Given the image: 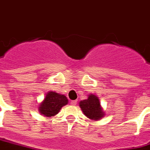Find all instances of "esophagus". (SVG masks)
<instances>
[{
    "label": "esophagus",
    "mask_w": 150,
    "mask_h": 150,
    "mask_svg": "<svg viewBox=\"0 0 150 150\" xmlns=\"http://www.w3.org/2000/svg\"><path fill=\"white\" fill-rule=\"evenodd\" d=\"M77 104V100H71V105H75Z\"/></svg>",
    "instance_id": "esophagus-1"
}]
</instances>
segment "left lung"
<instances>
[{"label": "left lung", "instance_id": "8db88e82", "mask_svg": "<svg viewBox=\"0 0 150 150\" xmlns=\"http://www.w3.org/2000/svg\"><path fill=\"white\" fill-rule=\"evenodd\" d=\"M79 106L86 116L93 120H100L105 115L100 107L99 99L93 94H90L86 100L80 101Z\"/></svg>", "mask_w": 150, "mask_h": 150}]
</instances>
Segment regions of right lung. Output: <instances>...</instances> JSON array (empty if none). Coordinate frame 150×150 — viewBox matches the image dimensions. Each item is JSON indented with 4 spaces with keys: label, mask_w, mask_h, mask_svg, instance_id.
<instances>
[{
    "label": "right lung",
    "mask_w": 150,
    "mask_h": 150,
    "mask_svg": "<svg viewBox=\"0 0 150 150\" xmlns=\"http://www.w3.org/2000/svg\"><path fill=\"white\" fill-rule=\"evenodd\" d=\"M67 102L68 100L66 96L51 91L46 94L43 102L40 105V112L47 117L55 116L60 112L63 106L67 105Z\"/></svg>",
    "instance_id": "right-lung-1"
}]
</instances>
